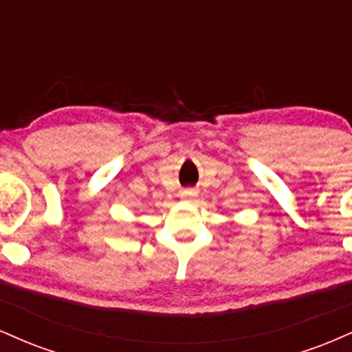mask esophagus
Listing matches in <instances>:
<instances>
[{"label":"esophagus","mask_w":352,"mask_h":352,"mask_svg":"<svg viewBox=\"0 0 352 352\" xmlns=\"http://www.w3.org/2000/svg\"><path fill=\"white\" fill-rule=\"evenodd\" d=\"M182 199H187V200H190V199H193V197L197 195V192L193 188H185V190H182Z\"/></svg>","instance_id":"1"}]
</instances>
